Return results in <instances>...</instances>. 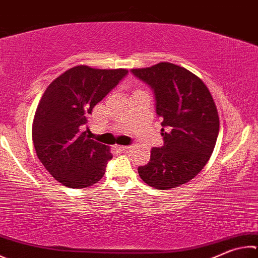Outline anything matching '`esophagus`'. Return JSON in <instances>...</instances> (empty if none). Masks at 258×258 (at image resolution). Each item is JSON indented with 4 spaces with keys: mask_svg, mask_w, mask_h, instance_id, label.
<instances>
[{
    "mask_svg": "<svg viewBox=\"0 0 258 258\" xmlns=\"http://www.w3.org/2000/svg\"><path fill=\"white\" fill-rule=\"evenodd\" d=\"M115 149L117 150V151H119V152H124V151H126V150H128L130 148L128 147H124V145H115Z\"/></svg>",
    "mask_w": 258,
    "mask_h": 258,
    "instance_id": "esophagus-1",
    "label": "esophagus"
}]
</instances>
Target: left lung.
<instances>
[{
  "label": "left lung",
  "mask_w": 258,
  "mask_h": 258,
  "mask_svg": "<svg viewBox=\"0 0 258 258\" xmlns=\"http://www.w3.org/2000/svg\"><path fill=\"white\" fill-rule=\"evenodd\" d=\"M132 73L153 89L163 145L153 148L139 175L156 189L186 184L207 165L219 134V115L201 79L179 65L161 62Z\"/></svg>",
  "instance_id": "left-lung-1"
}]
</instances>
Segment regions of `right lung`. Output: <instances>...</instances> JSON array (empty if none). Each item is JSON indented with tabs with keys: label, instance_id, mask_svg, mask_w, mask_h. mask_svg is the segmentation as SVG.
Listing matches in <instances>:
<instances>
[{
	"label": "right lung",
	"instance_id": "right-lung-1",
	"mask_svg": "<svg viewBox=\"0 0 258 258\" xmlns=\"http://www.w3.org/2000/svg\"><path fill=\"white\" fill-rule=\"evenodd\" d=\"M128 73L87 65L69 69L50 82L32 120L37 157L49 174L71 188L95 185L105 175L110 148L81 132L92 108Z\"/></svg>",
	"mask_w": 258,
	"mask_h": 258
}]
</instances>
